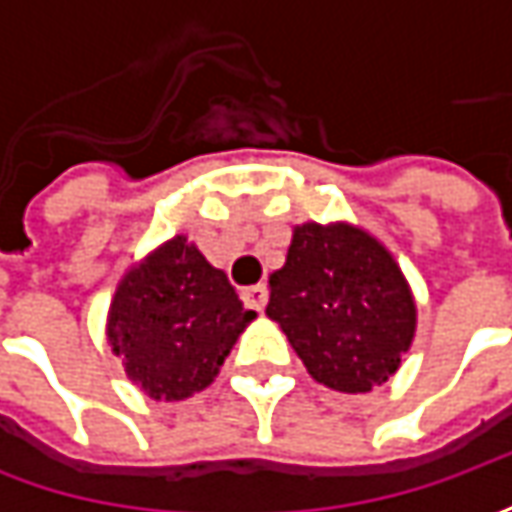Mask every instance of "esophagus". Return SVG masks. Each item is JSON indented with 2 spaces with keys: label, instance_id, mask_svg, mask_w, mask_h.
Listing matches in <instances>:
<instances>
[{
  "label": "esophagus",
  "instance_id": "obj_1",
  "mask_svg": "<svg viewBox=\"0 0 512 512\" xmlns=\"http://www.w3.org/2000/svg\"><path fill=\"white\" fill-rule=\"evenodd\" d=\"M242 299H245L247 307H253V310H265L267 305V287L265 285H253V287H245L242 290Z\"/></svg>",
  "mask_w": 512,
  "mask_h": 512
}]
</instances>
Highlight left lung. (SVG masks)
Masks as SVG:
<instances>
[{
	"label": "left lung",
	"instance_id": "obj_1",
	"mask_svg": "<svg viewBox=\"0 0 512 512\" xmlns=\"http://www.w3.org/2000/svg\"><path fill=\"white\" fill-rule=\"evenodd\" d=\"M267 316L319 384L367 393L402 364L416 333V302L402 267L367 230L305 222L282 270L270 276Z\"/></svg>",
	"mask_w": 512,
	"mask_h": 512
}]
</instances>
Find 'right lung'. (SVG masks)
Masks as SVG:
<instances>
[{
  "label": "right lung",
  "instance_id": "right-lung-1",
  "mask_svg": "<svg viewBox=\"0 0 512 512\" xmlns=\"http://www.w3.org/2000/svg\"><path fill=\"white\" fill-rule=\"evenodd\" d=\"M256 319L225 270L187 236H173L122 276L108 313V342L125 373L156 402H182L216 379Z\"/></svg>",
  "mask_w": 512,
  "mask_h": 512
}]
</instances>
